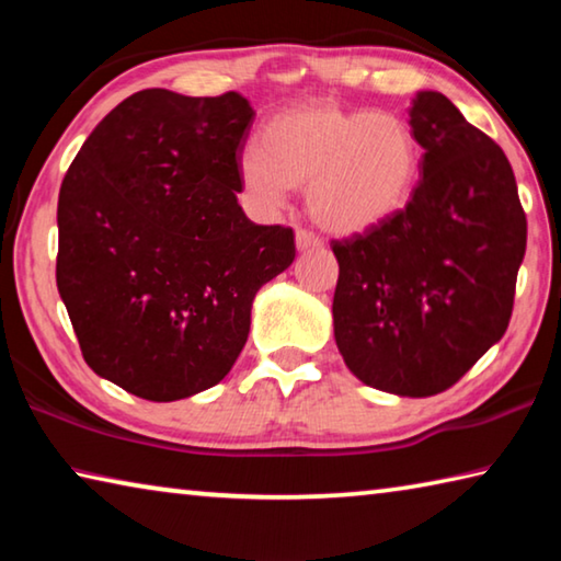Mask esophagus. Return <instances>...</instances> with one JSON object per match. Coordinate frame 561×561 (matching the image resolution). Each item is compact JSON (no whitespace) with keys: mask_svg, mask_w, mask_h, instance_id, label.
<instances>
[{"mask_svg":"<svg viewBox=\"0 0 561 561\" xmlns=\"http://www.w3.org/2000/svg\"><path fill=\"white\" fill-rule=\"evenodd\" d=\"M294 240H297V250L299 252H309V250H319L321 247V240L309 230H297V234H294Z\"/></svg>","mask_w":561,"mask_h":561,"instance_id":"esophagus-1","label":"esophagus"}]
</instances>
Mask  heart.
I'll use <instances>...</instances> for the list:
<instances>
[{
  "mask_svg": "<svg viewBox=\"0 0 561 561\" xmlns=\"http://www.w3.org/2000/svg\"><path fill=\"white\" fill-rule=\"evenodd\" d=\"M417 168V144L403 118L314 101L267 123L262 150L250 148L240 160V185L260 213H277L291 187H307L311 220L351 237L403 210Z\"/></svg>",
  "mask_w": 561,
  "mask_h": 561,
  "instance_id": "b5f03b06",
  "label": "heart"
}]
</instances>
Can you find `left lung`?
<instances>
[{"label":"left lung","mask_w":561,"mask_h":561,"mask_svg":"<svg viewBox=\"0 0 561 561\" xmlns=\"http://www.w3.org/2000/svg\"><path fill=\"white\" fill-rule=\"evenodd\" d=\"M425 153L391 220L334 242V339L360 383L425 398L468 374L507 331L527 220L495 140L450 99L417 91L408 108Z\"/></svg>","instance_id":"obj_1"}]
</instances>
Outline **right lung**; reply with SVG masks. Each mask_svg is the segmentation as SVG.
<instances>
[{
	"label": "right lung",
	"instance_id": "obj_1",
	"mask_svg": "<svg viewBox=\"0 0 561 561\" xmlns=\"http://www.w3.org/2000/svg\"><path fill=\"white\" fill-rule=\"evenodd\" d=\"M254 111L240 93L146 89L96 128L59 190L56 287L91 371L146 401L230 374L262 284L294 262V232L237 203Z\"/></svg>",
	"mask_w": 561,
	"mask_h": 561
}]
</instances>
